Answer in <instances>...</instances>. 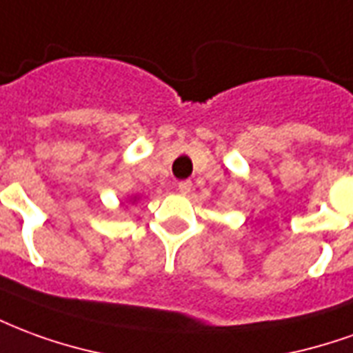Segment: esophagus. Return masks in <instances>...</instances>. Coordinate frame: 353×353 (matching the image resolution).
<instances>
[{
    "label": "esophagus",
    "instance_id": "34e87169",
    "mask_svg": "<svg viewBox=\"0 0 353 353\" xmlns=\"http://www.w3.org/2000/svg\"><path fill=\"white\" fill-rule=\"evenodd\" d=\"M177 191L181 192V194H189L192 191V183L191 181H179L177 183Z\"/></svg>",
    "mask_w": 353,
    "mask_h": 353
}]
</instances>
